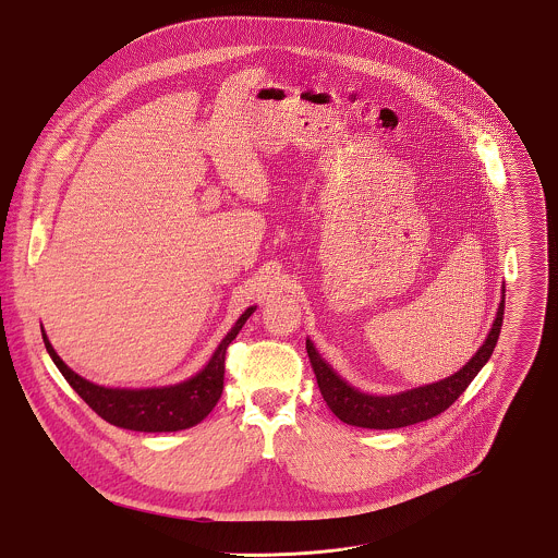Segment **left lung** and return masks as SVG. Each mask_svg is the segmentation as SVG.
Returning a JSON list of instances; mask_svg holds the SVG:
<instances>
[{
	"instance_id": "obj_1",
	"label": "left lung",
	"mask_w": 558,
	"mask_h": 558,
	"mask_svg": "<svg viewBox=\"0 0 558 558\" xmlns=\"http://www.w3.org/2000/svg\"><path fill=\"white\" fill-rule=\"evenodd\" d=\"M504 310H506V287L501 293V303L497 307V318L486 340L477 348L470 363L463 365V369H459L457 374L439 383L418 386L397 395L378 397V395L361 392L359 388L348 385L333 372V367L318 354L314 343L305 340V348H307L312 369L316 374L320 395L327 401L329 410L342 423L352 427H363V429H399V427L429 421L433 416L441 414L465 392V388L472 385L473 378L486 365V361L490 359L497 345L501 325H504Z\"/></svg>"
}]
</instances>
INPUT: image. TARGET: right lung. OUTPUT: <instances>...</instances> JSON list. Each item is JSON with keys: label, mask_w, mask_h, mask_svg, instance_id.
Segmentation results:
<instances>
[{"label": "right lung", "mask_w": 558, "mask_h": 558, "mask_svg": "<svg viewBox=\"0 0 558 558\" xmlns=\"http://www.w3.org/2000/svg\"><path fill=\"white\" fill-rule=\"evenodd\" d=\"M255 307H248L208 361V365L193 378L180 385L161 388H106L93 385L72 372L54 352L43 331L44 345L63 374L70 386L83 397L86 405L101 416L106 423L121 429L144 430V433H168L189 429L202 423L215 410L225 380V352L235 340L244 323L251 318Z\"/></svg>", "instance_id": "1"}]
</instances>
